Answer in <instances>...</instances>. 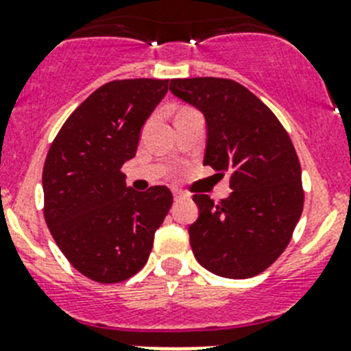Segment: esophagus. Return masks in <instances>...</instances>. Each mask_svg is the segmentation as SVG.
Here are the masks:
<instances>
[{
  "instance_id": "obj_1",
  "label": "esophagus",
  "mask_w": 351,
  "mask_h": 351,
  "mask_svg": "<svg viewBox=\"0 0 351 351\" xmlns=\"http://www.w3.org/2000/svg\"><path fill=\"white\" fill-rule=\"evenodd\" d=\"M173 197H175V201H180V199H185L186 195L180 191H173Z\"/></svg>"
}]
</instances>
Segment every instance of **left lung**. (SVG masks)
<instances>
[{
  "mask_svg": "<svg viewBox=\"0 0 351 351\" xmlns=\"http://www.w3.org/2000/svg\"><path fill=\"white\" fill-rule=\"evenodd\" d=\"M175 97L204 114V165L230 175L232 194L218 204L195 194L199 218L189 227L194 256L227 279H250L287 247L303 211L301 166L287 131L237 81L171 80Z\"/></svg>",
  "mask_w": 351,
  "mask_h": 351,
  "instance_id": "8db88e82",
  "label": "left lung"
}]
</instances>
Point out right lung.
<instances>
[{"mask_svg":"<svg viewBox=\"0 0 351 351\" xmlns=\"http://www.w3.org/2000/svg\"><path fill=\"white\" fill-rule=\"evenodd\" d=\"M166 91L168 80L110 81L69 116L48 150L45 220L72 267L95 282L142 270L173 204L168 186L136 192L121 171Z\"/></svg>","mask_w":351,"mask_h":351,"instance_id":"obj_1","label":"right lung"}]
</instances>
